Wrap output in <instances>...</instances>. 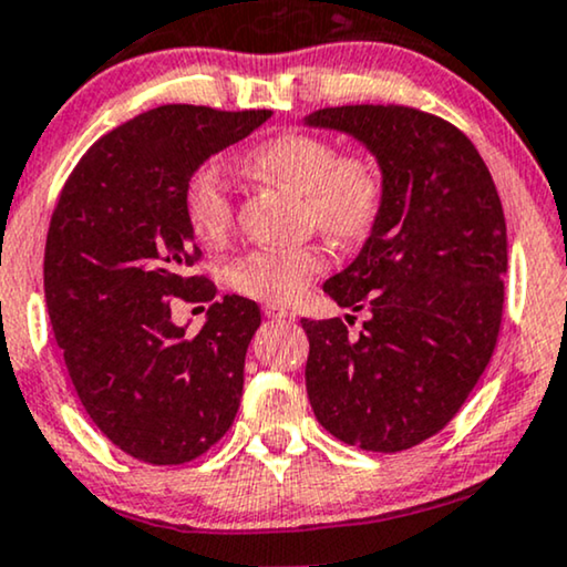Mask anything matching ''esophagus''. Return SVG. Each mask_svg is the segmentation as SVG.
<instances>
[{
    "mask_svg": "<svg viewBox=\"0 0 567 567\" xmlns=\"http://www.w3.org/2000/svg\"><path fill=\"white\" fill-rule=\"evenodd\" d=\"M264 317H269V319H290L292 313L285 306H279V303H267V306H264Z\"/></svg>",
    "mask_w": 567,
    "mask_h": 567,
    "instance_id": "esophagus-1",
    "label": "esophagus"
}]
</instances>
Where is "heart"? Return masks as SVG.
<instances>
[{
    "mask_svg": "<svg viewBox=\"0 0 567 567\" xmlns=\"http://www.w3.org/2000/svg\"><path fill=\"white\" fill-rule=\"evenodd\" d=\"M250 169L303 196L306 217L342 246H355L374 233L384 209L386 183L382 164L371 154H340L332 141L311 133H282L248 156ZM183 212L200 243H221L233 227L230 172L217 159L193 172L183 193ZM329 264L324 246L250 250L227 271L243 296L290 303Z\"/></svg>",
    "mask_w": 567,
    "mask_h": 567,
    "instance_id": "heart-1",
    "label": "heart"
}]
</instances>
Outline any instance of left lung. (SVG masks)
Returning a JSON list of instances; mask_svg holds the SVG:
<instances>
[{"label": "left lung", "mask_w": 567, "mask_h": 567, "mask_svg": "<svg viewBox=\"0 0 567 567\" xmlns=\"http://www.w3.org/2000/svg\"><path fill=\"white\" fill-rule=\"evenodd\" d=\"M306 125L353 135L382 164L374 233L324 292L367 308L363 332L342 319H300L306 392L329 434L400 453L442 432L497 346L507 230L476 146L436 114L400 104L327 106Z\"/></svg>", "instance_id": "obj_1"}]
</instances>
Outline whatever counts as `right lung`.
Here are the masks:
<instances>
[{
    "label": "right lung",
    "mask_w": 567,
    "mask_h": 567,
    "mask_svg": "<svg viewBox=\"0 0 567 567\" xmlns=\"http://www.w3.org/2000/svg\"><path fill=\"white\" fill-rule=\"evenodd\" d=\"M269 110L164 104L99 138L75 164L49 221L44 292L56 346L85 413L135 461L181 465L233 426L254 300L190 275L200 250L183 212L190 175L267 123ZM172 297L213 300L190 338Z\"/></svg>",
    "instance_id": "add662e5"
}]
</instances>
